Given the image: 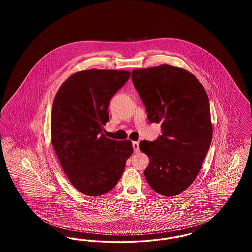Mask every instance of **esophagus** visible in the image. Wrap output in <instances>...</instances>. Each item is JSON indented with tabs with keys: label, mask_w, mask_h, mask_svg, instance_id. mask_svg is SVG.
<instances>
[{
	"label": "esophagus",
	"mask_w": 252,
	"mask_h": 252,
	"mask_svg": "<svg viewBox=\"0 0 252 252\" xmlns=\"http://www.w3.org/2000/svg\"><path fill=\"white\" fill-rule=\"evenodd\" d=\"M132 146H133V149H134V152H139L140 151V148H139V142H133L132 143Z\"/></svg>",
	"instance_id": "1"
}]
</instances>
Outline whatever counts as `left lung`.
<instances>
[{"mask_svg":"<svg viewBox=\"0 0 252 252\" xmlns=\"http://www.w3.org/2000/svg\"><path fill=\"white\" fill-rule=\"evenodd\" d=\"M131 78L147 119L162 133L140 143L149 158L144 177L158 193L177 195L197 177L213 138L207 93L192 72L168 64L135 69Z\"/></svg>","mask_w":252,"mask_h":252,"instance_id":"left-lung-1","label":"left lung"}]
</instances>
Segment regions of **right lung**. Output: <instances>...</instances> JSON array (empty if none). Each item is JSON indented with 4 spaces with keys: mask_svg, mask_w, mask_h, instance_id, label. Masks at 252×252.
I'll list each match as a JSON object with an SVG mask.
<instances>
[{
    "mask_svg": "<svg viewBox=\"0 0 252 252\" xmlns=\"http://www.w3.org/2000/svg\"><path fill=\"white\" fill-rule=\"evenodd\" d=\"M129 76L124 70H83L68 77L55 96L51 143L69 181L87 195L112 190L133 153L131 141L116 142L103 133L109 101Z\"/></svg>",
    "mask_w": 252,
    "mask_h": 252,
    "instance_id": "add662e5",
    "label": "right lung"
}]
</instances>
